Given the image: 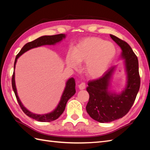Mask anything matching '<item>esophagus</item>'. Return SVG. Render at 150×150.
Instances as JSON below:
<instances>
[{"label": "esophagus", "instance_id": "1", "mask_svg": "<svg viewBox=\"0 0 150 150\" xmlns=\"http://www.w3.org/2000/svg\"><path fill=\"white\" fill-rule=\"evenodd\" d=\"M79 90H84V89H85L86 88L85 83H83V82H82V83L79 84Z\"/></svg>", "mask_w": 150, "mask_h": 150}]
</instances>
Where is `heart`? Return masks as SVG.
Returning <instances> with one entry per match:
<instances>
[{
	"label": "heart",
	"mask_w": 150,
	"mask_h": 150,
	"mask_svg": "<svg viewBox=\"0 0 150 150\" xmlns=\"http://www.w3.org/2000/svg\"><path fill=\"white\" fill-rule=\"evenodd\" d=\"M115 55L113 43L100 38L88 37L75 46L73 53H68L66 64L76 68L78 64L86 63V75L91 79H98L107 71Z\"/></svg>",
	"instance_id": "obj_1"
}]
</instances>
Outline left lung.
<instances>
[{
	"label": "left lung",
	"instance_id": "1",
	"mask_svg": "<svg viewBox=\"0 0 150 150\" xmlns=\"http://www.w3.org/2000/svg\"><path fill=\"white\" fill-rule=\"evenodd\" d=\"M110 37L122 50L120 58L124 60L126 82L120 93L111 90L117 66H115L100 79L88 83L90 98L86 109L92 119L101 123L112 122L126 115L134 103L141 84L138 59L132 47L119 38L111 34Z\"/></svg>",
	"mask_w": 150,
	"mask_h": 150
}]
</instances>
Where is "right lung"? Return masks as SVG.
<instances>
[{
	"label": "right lung",
	"mask_w": 150,
	"mask_h": 150,
	"mask_svg": "<svg viewBox=\"0 0 150 150\" xmlns=\"http://www.w3.org/2000/svg\"><path fill=\"white\" fill-rule=\"evenodd\" d=\"M66 37V35L65 34H59L55 35H44L42 37H40L38 38V39L34 40L33 41H31V42L25 44V45L22 47V48L20 51V52L18 53V55L16 57L15 60L14 71L12 77V88L13 90L16 98H17L18 104L20 105L21 109L24 111V113L28 117L32 118V119L37 121H40V122H51V121H53L57 119L60 115H61L62 113L64 112V111L65 110L67 102H68V100L70 98L75 95L76 92L75 79L71 77L69 78L68 80L66 81V86L64 88V90L63 91L61 97H60L59 103L57 104V107L52 111H51L50 113L41 115L34 113L31 112L30 110H28L27 108L24 106L18 96L15 79V69L16 64H17V59L19 57H20L22 54H24L25 52H28V51H29L30 50L45 45H56L57 43L61 42V41L64 39H65Z\"/></svg>",
	"instance_id": "add662e5"
}]
</instances>
